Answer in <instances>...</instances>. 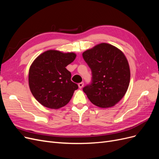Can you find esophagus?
Listing matches in <instances>:
<instances>
[{
  "instance_id": "obj_1",
  "label": "esophagus",
  "mask_w": 159,
  "mask_h": 159,
  "mask_svg": "<svg viewBox=\"0 0 159 159\" xmlns=\"http://www.w3.org/2000/svg\"><path fill=\"white\" fill-rule=\"evenodd\" d=\"M84 82H81V83H79L78 84V86H79V88L81 89L83 87H84Z\"/></svg>"
}]
</instances>
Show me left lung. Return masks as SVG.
<instances>
[{"instance_id": "left-lung-1", "label": "left lung", "mask_w": 159, "mask_h": 159, "mask_svg": "<svg viewBox=\"0 0 159 159\" xmlns=\"http://www.w3.org/2000/svg\"><path fill=\"white\" fill-rule=\"evenodd\" d=\"M92 72V82L83 88L90 102L102 108L116 105L128 89L129 62L121 50L107 43H101L82 54Z\"/></svg>"}]
</instances>
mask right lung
<instances>
[{"label": "right lung", "mask_w": 159, "mask_h": 159, "mask_svg": "<svg viewBox=\"0 0 159 159\" xmlns=\"http://www.w3.org/2000/svg\"><path fill=\"white\" fill-rule=\"evenodd\" d=\"M76 54L49 50L34 60L28 73V84L34 97L43 106L57 109L68 104L78 85L71 81L66 67Z\"/></svg>", "instance_id": "right-lung-1"}]
</instances>
